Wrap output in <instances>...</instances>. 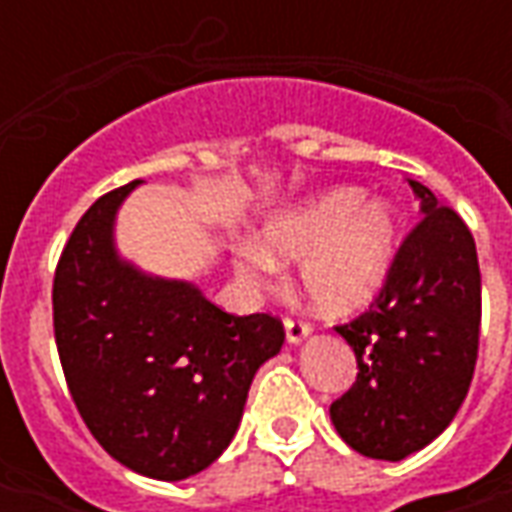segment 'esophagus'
Listing matches in <instances>:
<instances>
[{
	"mask_svg": "<svg viewBox=\"0 0 512 512\" xmlns=\"http://www.w3.org/2000/svg\"><path fill=\"white\" fill-rule=\"evenodd\" d=\"M310 332H312V323L304 321V318H288V321H285V334H288L290 345L301 343V340H304Z\"/></svg>",
	"mask_w": 512,
	"mask_h": 512,
	"instance_id": "34e87169",
	"label": "esophagus"
}]
</instances>
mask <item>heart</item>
<instances>
[{
	"instance_id": "b5f03b06",
	"label": "heart",
	"mask_w": 512,
	"mask_h": 512,
	"mask_svg": "<svg viewBox=\"0 0 512 512\" xmlns=\"http://www.w3.org/2000/svg\"><path fill=\"white\" fill-rule=\"evenodd\" d=\"M299 257V285L323 312L362 310L384 288L395 257V213L362 202V191L334 189L263 227L260 249H241L238 274L260 285L271 260Z\"/></svg>"
}]
</instances>
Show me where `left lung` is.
I'll list each match as a JSON object with an SVG mask.
<instances>
[{
  "mask_svg": "<svg viewBox=\"0 0 512 512\" xmlns=\"http://www.w3.org/2000/svg\"><path fill=\"white\" fill-rule=\"evenodd\" d=\"M408 183L425 216L403 238L370 310L337 326L359 373L329 414L348 447L378 461H403L450 425L480 345L472 233L428 186Z\"/></svg>",
  "mask_w": 512,
  "mask_h": 512,
  "instance_id": "1",
  "label": "left lung"
}]
</instances>
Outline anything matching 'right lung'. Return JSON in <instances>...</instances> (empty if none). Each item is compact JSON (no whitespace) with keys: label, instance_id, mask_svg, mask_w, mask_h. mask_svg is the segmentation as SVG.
Returning <instances> with one entry per match:
<instances>
[{"label":"right lung","instance_id":"1","mask_svg":"<svg viewBox=\"0 0 512 512\" xmlns=\"http://www.w3.org/2000/svg\"><path fill=\"white\" fill-rule=\"evenodd\" d=\"M136 183L98 197L73 227L54 271V340L98 444L131 472L186 480L233 441L257 367L279 354L285 329L120 260L112 227Z\"/></svg>","mask_w":512,"mask_h":512}]
</instances>
